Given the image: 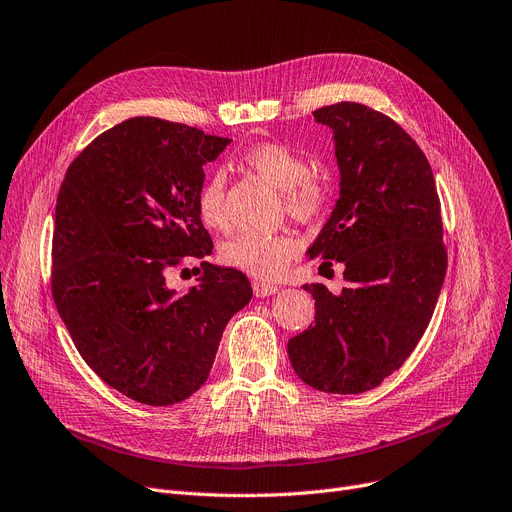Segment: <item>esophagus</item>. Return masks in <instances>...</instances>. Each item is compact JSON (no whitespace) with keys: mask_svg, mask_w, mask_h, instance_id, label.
Here are the masks:
<instances>
[{"mask_svg":"<svg viewBox=\"0 0 512 512\" xmlns=\"http://www.w3.org/2000/svg\"><path fill=\"white\" fill-rule=\"evenodd\" d=\"M252 289H254V296H256V298L273 296V294H277V291H279V287H277V285H273V283H264V281H254V283H252Z\"/></svg>","mask_w":512,"mask_h":512,"instance_id":"esophagus-1","label":"esophagus"}]
</instances>
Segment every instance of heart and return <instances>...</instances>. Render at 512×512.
I'll list each match as a JSON object with an SVG mask.
<instances>
[{
	"label": "heart",
	"mask_w": 512,
	"mask_h": 512,
	"mask_svg": "<svg viewBox=\"0 0 512 512\" xmlns=\"http://www.w3.org/2000/svg\"><path fill=\"white\" fill-rule=\"evenodd\" d=\"M241 164L262 181L283 191V204L291 218L310 225L327 204V187L310 175V162L285 143L269 141L248 148L239 156ZM227 179L223 170L206 175L196 193V212L210 231H227ZM298 256V239L289 233H239L221 246V260L235 271L256 279L281 277Z\"/></svg>",
	"instance_id": "obj_1"
}]
</instances>
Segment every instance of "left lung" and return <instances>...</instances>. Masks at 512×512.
Segmentation results:
<instances>
[{
    "label": "left lung",
    "instance_id": "8db88e82",
    "mask_svg": "<svg viewBox=\"0 0 512 512\" xmlns=\"http://www.w3.org/2000/svg\"><path fill=\"white\" fill-rule=\"evenodd\" d=\"M333 129L339 200L310 258L346 266L348 285L314 298V325L287 342L296 375L327 394H362L417 348L446 277L448 254L431 166L396 120L356 102L314 110Z\"/></svg>",
    "mask_w": 512,
    "mask_h": 512
}]
</instances>
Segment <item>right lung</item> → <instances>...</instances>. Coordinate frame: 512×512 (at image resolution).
<instances>
[{
	"label": "right lung",
	"mask_w": 512,
	"mask_h": 512,
	"mask_svg": "<svg viewBox=\"0 0 512 512\" xmlns=\"http://www.w3.org/2000/svg\"><path fill=\"white\" fill-rule=\"evenodd\" d=\"M231 139L137 116L72 160L56 204L52 296L91 371L127 398L177 404L206 383L248 277L214 266L196 212L204 164ZM185 257L203 262L185 297L165 285Z\"/></svg>",
	"instance_id": "obj_1"
}]
</instances>
